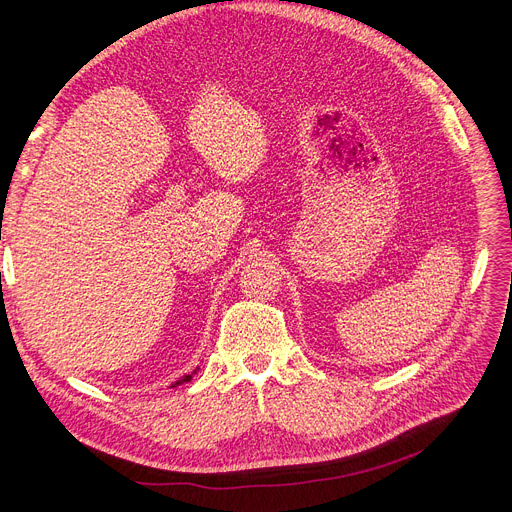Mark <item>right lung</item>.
Segmentation results:
<instances>
[{"label":"right lung","instance_id":"obj_1","mask_svg":"<svg viewBox=\"0 0 512 512\" xmlns=\"http://www.w3.org/2000/svg\"><path fill=\"white\" fill-rule=\"evenodd\" d=\"M193 373H197V369H195ZM193 373H188V375H184V378H182V380H178L176 384H172V388H174V386H180V384H184V382H191V378H193Z\"/></svg>","mask_w":512,"mask_h":512}]
</instances>
